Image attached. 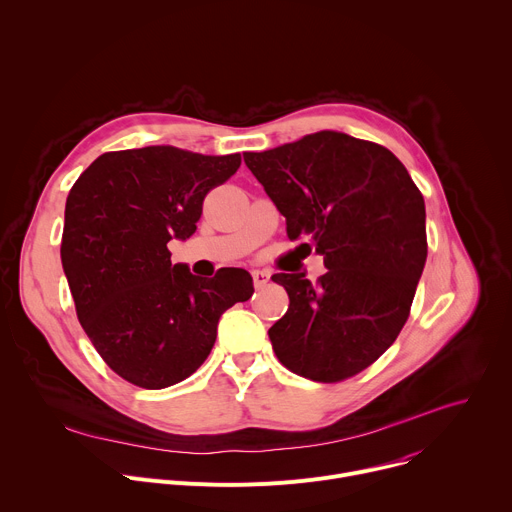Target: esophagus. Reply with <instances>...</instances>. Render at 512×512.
Returning <instances> with one entry per match:
<instances>
[{
	"label": "esophagus",
	"mask_w": 512,
	"mask_h": 512,
	"mask_svg": "<svg viewBox=\"0 0 512 512\" xmlns=\"http://www.w3.org/2000/svg\"><path fill=\"white\" fill-rule=\"evenodd\" d=\"M269 279H271V271H267V269H255V271H253V281H255V287H257V289L263 287V285H267Z\"/></svg>",
	"instance_id": "1"
}]
</instances>
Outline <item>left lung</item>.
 Masks as SVG:
<instances>
[{
    "mask_svg": "<svg viewBox=\"0 0 512 512\" xmlns=\"http://www.w3.org/2000/svg\"><path fill=\"white\" fill-rule=\"evenodd\" d=\"M243 158L285 216L287 237H308L328 269L318 283L306 273L271 277L289 296L269 328L277 358L320 383L364 371L409 318L427 259L421 192L387 148L342 131Z\"/></svg>",
    "mask_w": 512,
    "mask_h": 512,
    "instance_id": "left-lung-1",
    "label": "left lung"
}]
</instances>
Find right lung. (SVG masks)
<instances>
[{"mask_svg": "<svg viewBox=\"0 0 512 512\" xmlns=\"http://www.w3.org/2000/svg\"><path fill=\"white\" fill-rule=\"evenodd\" d=\"M241 156H202L174 145L99 156L64 208L62 269L93 346L125 381L166 389L210 354L221 316L253 296V277H214L172 265L168 243L196 231L206 192L229 180Z\"/></svg>", "mask_w": 512, "mask_h": 512, "instance_id": "right-lung-1", "label": "right lung"}]
</instances>
